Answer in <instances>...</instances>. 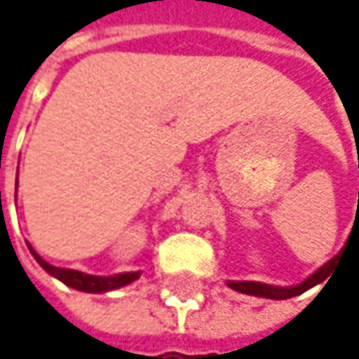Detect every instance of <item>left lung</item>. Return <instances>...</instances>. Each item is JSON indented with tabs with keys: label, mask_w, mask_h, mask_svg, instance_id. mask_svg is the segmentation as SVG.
<instances>
[{
	"label": "left lung",
	"mask_w": 359,
	"mask_h": 359,
	"mask_svg": "<svg viewBox=\"0 0 359 359\" xmlns=\"http://www.w3.org/2000/svg\"><path fill=\"white\" fill-rule=\"evenodd\" d=\"M342 255V252H340ZM340 255H336L332 261L324 264V266H320L318 271L314 273V275H310L304 283H300L297 286H290V288H283V286H271V285H263V283H252V280H237V283H233L229 280L227 285L233 290H237V292H243V294H252V297H263V298H275V300H285V298H292L297 297V294H302V292H306L309 288L312 286L320 285V283H324L328 275L332 273V269L336 266V261L340 259Z\"/></svg>",
	"instance_id": "8db88e82"
}]
</instances>
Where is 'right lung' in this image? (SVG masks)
<instances>
[{"instance_id":"obj_1","label":"right lung","mask_w":359,"mask_h":359,"mask_svg":"<svg viewBox=\"0 0 359 359\" xmlns=\"http://www.w3.org/2000/svg\"><path fill=\"white\" fill-rule=\"evenodd\" d=\"M31 255L37 259V263L49 273L50 276L59 278L61 283H65L71 288L76 290H83V292H108V290H114L120 286H126L130 283H134L140 273H124V275H114V276H93L81 273V271H73V269H59V266H53L47 261H43L37 252L33 251V247H29Z\"/></svg>"}]
</instances>
